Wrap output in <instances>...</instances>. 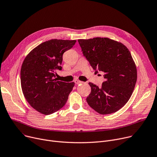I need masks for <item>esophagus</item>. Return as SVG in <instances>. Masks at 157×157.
<instances>
[{"instance_id": "1", "label": "esophagus", "mask_w": 157, "mask_h": 157, "mask_svg": "<svg viewBox=\"0 0 157 157\" xmlns=\"http://www.w3.org/2000/svg\"><path fill=\"white\" fill-rule=\"evenodd\" d=\"M74 82H75V83H76V84H80V83H83V82H82L79 81V80H74Z\"/></svg>"}]
</instances>
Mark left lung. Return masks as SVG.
Segmentation results:
<instances>
[{
    "instance_id": "1",
    "label": "left lung",
    "mask_w": 157,
    "mask_h": 157,
    "mask_svg": "<svg viewBox=\"0 0 157 157\" xmlns=\"http://www.w3.org/2000/svg\"><path fill=\"white\" fill-rule=\"evenodd\" d=\"M78 41L95 74L104 73L105 81L101 87L89 83L91 92L86 99L88 104L101 114L117 111L130 99L137 80L136 67L129 50L107 38Z\"/></svg>"
}]
</instances>
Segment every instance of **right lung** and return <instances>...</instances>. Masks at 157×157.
<instances>
[{"instance_id":"right-lung-1","label":"right lung","mask_w":157,"mask_h":157,"mask_svg":"<svg viewBox=\"0 0 157 157\" xmlns=\"http://www.w3.org/2000/svg\"><path fill=\"white\" fill-rule=\"evenodd\" d=\"M75 43L76 40L56 39L45 41L34 48L24 60L21 88L35 110L49 115L65 105L75 83L57 80L55 71L62 70L63 55Z\"/></svg>"}]
</instances>
